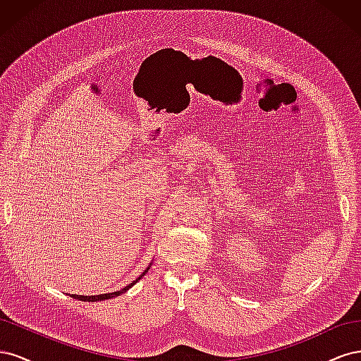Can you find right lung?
Returning <instances> with one entry per match:
<instances>
[{"label":"right lung","instance_id":"add662e5","mask_svg":"<svg viewBox=\"0 0 361 361\" xmlns=\"http://www.w3.org/2000/svg\"><path fill=\"white\" fill-rule=\"evenodd\" d=\"M152 265V264H150ZM150 265L141 272L140 274V277L138 279H135L133 283H130V285H128V286H125L123 289H120V290H116V292H111V293H101V295H90V297H87V295H75V293H72L71 297L72 298H75V300H80V301H92V302H94V301H105V300H111V298H116V297H118V295H122L123 292H126V290H129V288H133L135 283L140 280V279H143L145 277V274L146 272L150 269Z\"/></svg>","mask_w":361,"mask_h":361}]
</instances>
